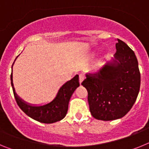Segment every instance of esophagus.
I'll return each mask as SVG.
<instances>
[{
  "label": "esophagus",
  "mask_w": 149,
  "mask_h": 149,
  "mask_svg": "<svg viewBox=\"0 0 149 149\" xmlns=\"http://www.w3.org/2000/svg\"><path fill=\"white\" fill-rule=\"evenodd\" d=\"M84 74H81L80 75H79V82H80V84H82V82L84 81Z\"/></svg>",
  "instance_id": "34e87169"
}]
</instances>
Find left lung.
Returning <instances> with one entry per match:
<instances>
[{
    "label": "left lung",
    "instance_id": "8db88e82",
    "mask_svg": "<svg viewBox=\"0 0 149 149\" xmlns=\"http://www.w3.org/2000/svg\"><path fill=\"white\" fill-rule=\"evenodd\" d=\"M114 59L95 74H86L89 110L95 119L111 121L130 111L140 88V72L134 51L117 39Z\"/></svg>",
    "mask_w": 149,
    "mask_h": 149
}]
</instances>
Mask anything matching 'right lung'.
<instances>
[{"instance_id":"1","label":"right lung","mask_w":149,"mask_h":149,"mask_svg":"<svg viewBox=\"0 0 149 149\" xmlns=\"http://www.w3.org/2000/svg\"><path fill=\"white\" fill-rule=\"evenodd\" d=\"M78 77V74H77L72 80L63 84L59 89L54 99L50 103L42 106H35L26 103L18 97L13 86V74L10 76L13 93L18 107L30 118L45 124L58 122L65 116L68 111L69 100L74 90L80 86Z\"/></svg>"}]
</instances>
